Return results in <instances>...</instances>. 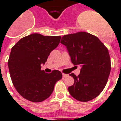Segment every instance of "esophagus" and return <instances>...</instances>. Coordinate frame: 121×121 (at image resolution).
I'll use <instances>...</instances> for the list:
<instances>
[{"mask_svg":"<svg viewBox=\"0 0 121 121\" xmlns=\"http://www.w3.org/2000/svg\"><path fill=\"white\" fill-rule=\"evenodd\" d=\"M62 76H63L64 78H65V77H67V76H68V75H67V74H62Z\"/></svg>","mask_w":121,"mask_h":121,"instance_id":"1","label":"esophagus"}]
</instances>
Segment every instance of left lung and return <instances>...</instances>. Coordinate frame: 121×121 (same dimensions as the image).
I'll list each match as a JSON object with an SVG mask.
<instances>
[{
	"instance_id": "8db88e82",
	"label": "left lung",
	"mask_w": 121,
	"mask_h": 121,
	"mask_svg": "<svg viewBox=\"0 0 121 121\" xmlns=\"http://www.w3.org/2000/svg\"><path fill=\"white\" fill-rule=\"evenodd\" d=\"M60 43L68 51L72 63L81 67L80 74H69L74 79L69 87L74 99L87 102L101 93L111 72V59L108 49L97 37L86 32L65 35Z\"/></svg>"
}]
</instances>
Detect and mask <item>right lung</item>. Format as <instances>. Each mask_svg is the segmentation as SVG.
<instances>
[{"mask_svg":"<svg viewBox=\"0 0 121 121\" xmlns=\"http://www.w3.org/2000/svg\"><path fill=\"white\" fill-rule=\"evenodd\" d=\"M61 37L32 34L19 40L12 48L8 67L13 86L26 99L42 102L52 93L54 86L62 79L57 70L50 74L41 70L50 53L57 47Z\"/></svg>","mask_w":121,"mask_h":121,"instance_id":"1","label":"right lung"}]
</instances>
